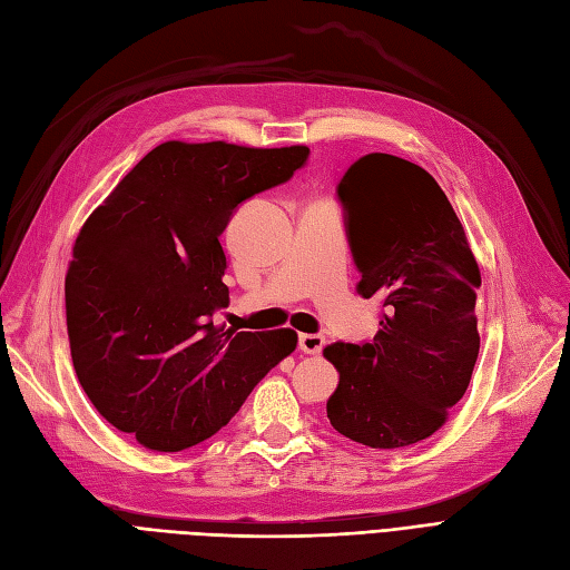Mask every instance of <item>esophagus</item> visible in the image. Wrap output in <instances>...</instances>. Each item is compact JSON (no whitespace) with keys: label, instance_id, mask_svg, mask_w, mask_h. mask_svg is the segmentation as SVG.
<instances>
[{"label":"esophagus","instance_id":"esophagus-1","mask_svg":"<svg viewBox=\"0 0 570 570\" xmlns=\"http://www.w3.org/2000/svg\"><path fill=\"white\" fill-rule=\"evenodd\" d=\"M298 346L303 354H320L325 346V337L323 334H301L298 337Z\"/></svg>","mask_w":570,"mask_h":570}]
</instances>
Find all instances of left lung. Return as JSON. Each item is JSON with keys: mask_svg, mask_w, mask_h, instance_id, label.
<instances>
[{"mask_svg": "<svg viewBox=\"0 0 570 570\" xmlns=\"http://www.w3.org/2000/svg\"><path fill=\"white\" fill-rule=\"evenodd\" d=\"M337 193L356 291L383 315L371 344L323 348L340 373L327 419L356 443L404 448L441 429L472 381L479 265L445 193L412 160L363 156Z\"/></svg>", "mask_w": 570, "mask_h": 570, "instance_id": "obj_1", "label": "left lung"}]
</instances>
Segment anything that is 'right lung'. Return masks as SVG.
<instances>
[{
  "instance_id": "1",
  "label": "right lung",
  "mask_w": 570,
  "mask_h": 570,
  "mask_svg": "<svg viewBox=\"0 0 570 570\" xmlns=\"http://www.w3.org/2000/svg\"><path fill=\"white\" fill-rule=\"evenodd\" d=\"M308 154L164 141L83 222L65 279L71 361L98 414L139 445L207 441L296 348L288 327L224 332L209 317L228 305L218 236L233 209Z\"/></svg>"
}]
</instances>
